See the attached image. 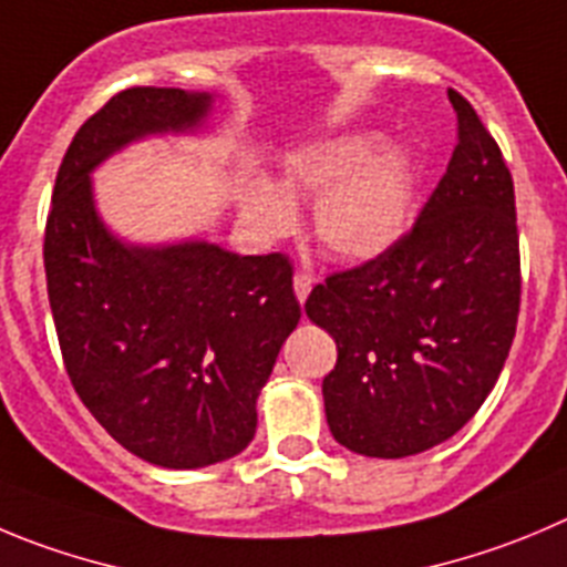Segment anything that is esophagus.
Segmentation results:
<instances>
[{
	"mask_svg": "<svg viewBox=\"0 0 567 567\" xmlns=\"http://www.w3.org/2000/svg\"><path fill=\"white\" fill-rule=\"evenodd\" d=\"M310 288H313V279L308 277V274H296L293 277V290H296V299L305 301L310 296Z\"/></svg>",
	"mask_w": 567,
	"mask_h": 567,
	"instance_id": "34e87169",
	"label": "esophagus"
}]
</instances>
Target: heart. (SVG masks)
I'll return each instance as SVG.
<instances>
[{
    "label": "heart",
    "mask_w": 567,
    "mask_h": 567,
    "mask_svg": "<svg viewBox=\"0 0 567 567\" xmlns=\"http://www.w3.org/2000/svg\"><path fill=\"white\" fill-rule=\"evenodd\" d=\"M416 176L409 153L374 134H343L293 153L282 182H246L240 209L248 224L277 237L293 224L296 198H319L313 229L338 259L367 262L400 243L414 215Z\"/></svg>",
    "instance_id": "b5f03b06"
}]
</instances>
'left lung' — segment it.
Segmentation results:
<instances>
[{
	"label": "left lung",
	"instance_id": "1",
	"mask_svg": "<svg viewBox=\"0 0 567 567\" xmlns=\"http://www.w3.org/2000/svg\"><path fill=\"white\" fill-rule=\"evenodd\" d=\"M447 97L458 140L409 235L327 277L305 301L338 347L321 383L327 425L361 456H416L462 431L498 383L515 338V184L473 105L453 89Z\"/></svg>",
	"mask_w": 567,
	"mask_h": 567
}]
</instances>
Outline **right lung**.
Segmentation results:
<instances>
[{
	"label": "right lung",
	"instance_id": "obj_1",
	"mask_svg": "<svg viewBox=\"0 0 567 567\" xmlns=\"http://www.w3.org/2000/svg\"><path fill=\"white\" fill-rule=\"evenodd\" d=\"M209 111V92L114 94L58 167L44 235L69 380L125 451L167 470L246 451L259 391L301 319L285 254L240 257L206 240L136 246L94 206V167L145 136L195 134Z\"/></svg>",
	"mask_w": 567,
	"mask_h": 567
}]
</instances>
